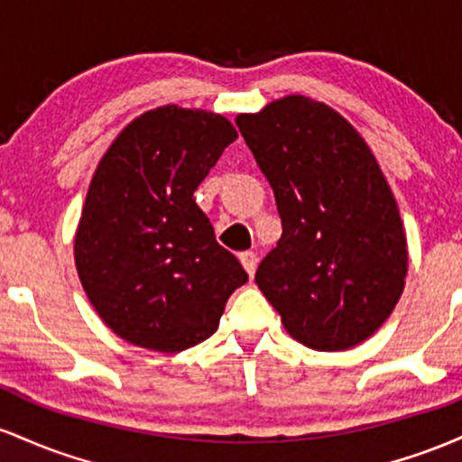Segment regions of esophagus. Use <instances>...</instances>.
<instances>
[{"label":"esophagus","instance_id":"esophagus-1","mask_svg":"<svg viewBox=\"0 0 462 462\" xmlns=\"http://www.w3.org/2000/svg\"><path fill=\"white\" fill-rule=\"evenodd\" d=\"M240 262L242 266H245V271L248 273V277H253L255 274V268H257V255L253 251H245L240 253Z\"/></svg>","mask_w":462,"mask_h":462}]
</instances>
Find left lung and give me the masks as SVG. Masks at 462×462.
I'll list each match as a JSON object with an SVG mask.
<instances>
[{
    "label": "left lung",
    "instance_id": "8db88e82",
    "mask_svg": "<svg viewBox=\"0 0 462 462\" xmlns=\"http://www.w3.org/2000/svg\"><path fill=\"white\" fill-rule=\"evenodd\" d=\"M237 128L268 179L283 233L255 283L294 340L316 351L365 343L408 274L402 216L375 154L338 111L283 96Z\"/></svg>",
    "mask_w": 462,
    "mask_h": 462
}]
</instances>
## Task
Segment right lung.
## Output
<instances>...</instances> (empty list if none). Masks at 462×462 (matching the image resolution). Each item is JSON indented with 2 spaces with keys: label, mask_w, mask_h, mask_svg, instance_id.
I'll return each instance as SVG.
<instances>
[{
  "label": "right lung",
  "mask_w": 462,
  "mask_h": 462,
  "mask_svg": "<svg viewBox=\"0 0 462 462\" xmlns=\"http://www.w3.org/2000/svg\"><path fill=\"white\" fill-rule=\"evenodd\" d=\"M236 139L220 113L165 105L126 124L102 154L74 259L93 310L126 343L162 354L203 343L246 283L194 199Z\"/></svg>",
  "instance_id": "right-lung-1"
}]
</instances>
